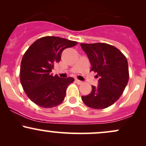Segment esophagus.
Here are the masks:
<instances>
[{"mask_svg":"<svg viewBox=\"0 0 146 146\" xmlns=\"http://www.w3.org/2000/svg\"><path fill=\"white\" fill-rule=\"evenodd\" d=\"M75 82H76V83L78 84H79V85H80V84H82L83 83L82 82L80 81V80H75Z\"/></svg>","mask_w":146,"mask_h":146,"instance_id":"obj_1","label":"esophagus"}]
</instances>
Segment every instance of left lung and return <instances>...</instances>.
Here are the masks:
<instances>
[{"instance_id":"8db88e82","label":"left lung","mask_w":146,"mask_h":146,"mask_svg":"<svg viewBox=\"0 0 146 146\" xmlns=\"http://www.w3.org/2000/svg\"><path fill=\"white\" fill-rule=\"evenodd\" d=\"M82 49L89 58L90 71L100 78L98 86L82 100L87 106L94 109L108 108L117 102L123 93L129 80L126 58L118 48L106 43H81Z\"/></svg>"}]
</instances>
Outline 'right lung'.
<instances>
[{
  "label": "right lung",
  "mask_w": 146,
  "mask_h": 146,
  "mask_svg": "<svg viewBox=\"0 0 146 146\" xmlns=\"http://www.w3.org/2000/svg\"><path fill=\"white\" fill-rule=\"evenodd\" d=\"M78 42L56 36H45L35 41L25 53L21 64V83L27 97L42 108H53L64 100L73 78H60L51 72L59 62L64 49Z\"/></svg>",
  "instance_id": "1"
}]
</instances>
